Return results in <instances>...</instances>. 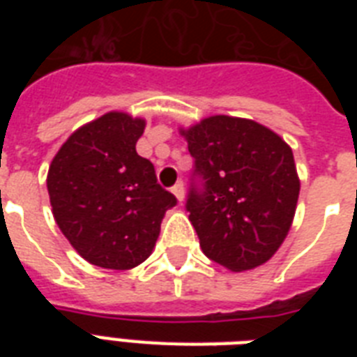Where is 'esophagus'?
I'll use <instances>...</instances> for the list:
<instances>
[{
	"label": "esophagus",
	"instance_id": "34e87169",
	"mask_svg": "<svg viewBox=\"0 0 357 357\" xmlns=\"http://www.w3.org/2000/svg\"><path fill=\"white\" fill-rule=\"evenodd\" d=\"M172 192H174V195H176V198H178L179 204H181V202H183V198H185V187H183V183H181V181H178V183H176L172 187Z\"/></svg>",
	"mask_w": 357,
	"mask_h": 357
}]
</instances>
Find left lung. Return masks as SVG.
Wrapping results in <instances>:
<instances>
[{
    "label": "left lung",
    "mask_w": 357,
    "mask_h": 357,
    "mask_svg": "<svg viewBox=\"0 0 357 357\" xmlns=\"http://www.w3.org/2000/svg\"><path fill=\"white\" fill-rule=\"evenodd\" d=\"M195 159L185 209L204 254L229 271L263 265L293 222V151L254 120L211 116L183 131Z\"/></svg>",
    "instance_id": "left-lung-1"
}]
</instances>
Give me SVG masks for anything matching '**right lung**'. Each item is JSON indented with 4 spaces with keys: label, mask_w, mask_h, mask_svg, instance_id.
Listing matches in <instances>:
<instances>
[{
    "label": "right lung",
    "mask_w": 357,
    "mask_h": 357,
    "mask_svg": "<svg viewBox=\"0 0 357 357\" xmlns=\"http://www.w3.org/2000/svg\"><path fill=\"white\" fill-rule=\"evenodd\" d=\"M144 120L107 113L61 146L47 172L55 222L89 263L128 271L151 254L178 200L135 150Z\"/></svg>",
    "instance_id": "add662e5"
}]
</instances>
